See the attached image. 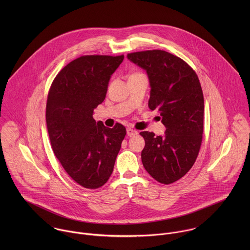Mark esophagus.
I'll return each instance as SVG.
<instances>
[{
  "label": "esophagus",
  "instance_id": "esophagus-1",
  "mask_svg": "<svg viewBox=\"0 0 250 250\" xmlns=\"http://www.w3.org/2000/svg\"><path fill=\"white\" fill-rule=\"evenodd\" d=\"M127 135L128 137H135L138 135V131L134 130V129H131V128H128L127 129Z\"/></svg>",
  "mask_w": 250,
  "mask_h": 250
}]
</instances>
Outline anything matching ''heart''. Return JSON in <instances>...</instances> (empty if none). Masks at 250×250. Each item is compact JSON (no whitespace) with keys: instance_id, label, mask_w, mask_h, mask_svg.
I'll use <instances>...</instances> for the list:
<instances>
[{"instance_id":"obj_1","label":"heart","mask_w":250,"mask_h":250,"mask_svg":"<svg viewBox=\"0 0 250 250\" xmlns=\"http://www.w3.org/2000/svg\"><path fill=\"white\" fill-rule=\"evenodd\" d=\"M135 74H138V73H135ZM132 75H134V74H132Z\"/></svg>"}]
</instances>
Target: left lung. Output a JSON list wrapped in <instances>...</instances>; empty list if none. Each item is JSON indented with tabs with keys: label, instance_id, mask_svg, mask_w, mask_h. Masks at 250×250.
I'll return each mask as SVG.
<instances>
[{
	"label": "left lung",
	"instance_id": "left-lung-1",
	"mask_svg": "<svg viewBox=\"0 0 250 250\" xmlns=\"http://www.w3.org/2000/svg\"><path fill=\"white\" fill-rule=\"evenodd\" d=\"M127 58L147 72L148 107L160 111L167 128L164 137L140 133L145 141L143 167L158 182L172 184L192 167L202 143L204 97L199 79L185 61L163 50L135 52Z\"/></svg>",
	"mask_w": 250,
	"mask_h": 250
}]
</instances>
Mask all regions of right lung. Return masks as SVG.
<instances>
[{"label": "right lung", "instance_id": "right-lung-1", "mask_svg": "<svg viewBox=\"0 0 250 250\" xmlns=\"http://www.w3.org/2000/svg\"><path fill=\"white\" fill-rule=\"evenodd\" d=\"M123 59L82 56L59 72L48 92L46 123L52 149L66 173L85 188L107 183L126 136L122 124L107 128L92 116Z\"/></svg>", "mask_w": 250, "mask_h": 250}]
</instances>
